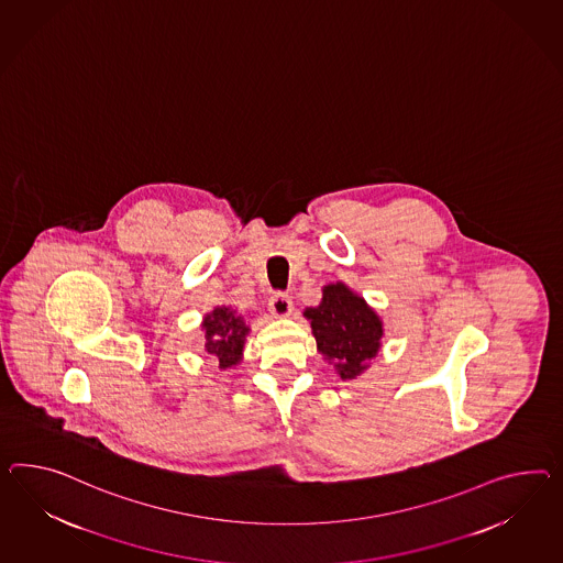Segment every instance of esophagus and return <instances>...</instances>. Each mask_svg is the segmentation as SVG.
Wrapping results in <instances>:
<instances>
[{"mask_svg": "<svg viewBox=\"0 0 563 563\" xmlns=\"http://www.w3.org/2000/svg\"><path fill=\"white\" fill-rule=\"evenodd\" d=\"M269 310L275 317H288L291 312V298L286 291H277L269 298Z\"/></svg>", "mask_w": 563, "mask_h": 563, "instance_id": "34e87169", "label": "esophagus"}]
</instances>
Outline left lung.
Masks as SVG:
<instances>
[{"instance_id":"1","label":"left lung","mask_w":563,"mask_h":563,"mask_svg":"<svg viewBox=\"0 0 563 563\" xmlns=\"http://www.w3.org/2000/svg\"><path fill=\"white\" fill-rule=\"evenodd\" d=\"M303 317L310 320L317 336L318 351L334 361L343 379H353L372 360L384 334L382 322L363 298L343 284L322 289V302L308 308Z\"/></svg>"}]
</instances>
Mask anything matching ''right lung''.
<instances>
[{"label":"right lung","instance_id":"1","mask_svg":"<svg viewBox=\"0 0 563 563\" xmlns=\"http://www.w3.org/2000/svg\"><path fill=\"white\" fill-rule=\"evenodd\" d=\"M206 331V351L214 355L222 369L236 365L241 361L245 334L249 329L241 317L231 308H217L212 314L203 318Z\"/></svg>","mask_w":563,"mask_h":563}]
</instances>
